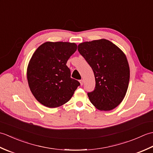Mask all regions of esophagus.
<instances>
[{"mask_svg":"<svg viewBox=\"0 0 153 153\" xmlns=\"http://www.w3.org/2000/svg\"><path fill=\"white\" fill-rule=\"evenodd\" d=\"M79 83H80V85H83V80H82V79L79 80Z\"/></svg>","mask_w":153,"mask_h":153,"instance_id":"esophagus-1","label":"esophagus"}]
</instances>
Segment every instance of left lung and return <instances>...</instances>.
<instances>
[{"label":"left lung","instance_id":"1","mask_svg":"<svg viewBox=\"0 0 153 153\" xmlns=\"http://www.w3.org/2000/svg\"><path fill=\"white\" fill-rule=\"evenodd\" d=\"M77 50L95 75V89L87 94L91 102L99 110L115 108L124 99L128 88L130 71L126 54L105 39L83 42Z\"/></svg>","mask_w":153,"mask_h":153}]
</instances>
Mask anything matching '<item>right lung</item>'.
Here are the masks:
<instances>
[{
    "label": "right lung",
    "instance_id": "obj_1",
    "mask_svg": "<svg viewBox=\"0 0 153 153\" xmlns=\"http://www.w3.org/2000/svg\"><path fill=\"white\" fill-rule=\"evenodd\" d=\"M69 42L47 41L34 52L27 68L29 87L35 98L48 108H57L69 101L80 83L70 77L66 66L77 50Z\"/></svg>",
    "mask_w": 153,
    "mask_h": 153
}]
</instances>
